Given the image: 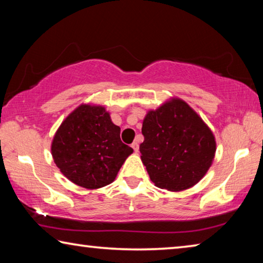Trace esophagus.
I'll return each instance as SVG.
<instances>
[{"instance_id": "esophagus-1", "label": "esophagus", "mask_w": 263, "mask_h": 263, "mask_svg": "<svg viewBox=\"0 0 263 263\" xmlns=\"http://www.w3.org/2000/svg\"><path fill=\"white\" fill-rule=\"evenodd\" d=\"M131 147H132L133 149H135V152H138V151H139V144H138L137 141H135V142H133V144L131 145Z\"/></svg>"}]
</instances>
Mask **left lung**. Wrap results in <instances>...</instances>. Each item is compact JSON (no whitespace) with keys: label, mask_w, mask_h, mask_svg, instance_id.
Instances as JSON below:
<instances>
[{"label":"left lung","mask_w":263,"mask_h":263,"mask_svg":"<svg viewBox=\"0 0 263 263\" xmlns=\"http://www.w3.org/2000/svg\"><path fill=\"white\" fill-rule=\"evenodd\" d=\"M141 133V161L151 181L161 189L180 191L195 185L215 158L211 130L182 100L174 99L148 111Z\"/></svg>","instance_id":"left-lung-1"}]
</instances>
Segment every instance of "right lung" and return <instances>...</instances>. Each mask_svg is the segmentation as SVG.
<instances>
[{
  "label": "right lung",
  "instance_id": "obj_1",
  "mask_svg": "<svg viewBox=\"0 0 263 263\" xmlns=\"http://www.w3.org/2000/svg\"><path fill=\"white\" fill-rule=\"evenodd\" d=\"M52 157L69 181L87 189L112 182L133 149L122 142L121 127L101 105L82 104L58 128Z\"/></svg>",
  "mask_w": 263,
  "mask_h": 263
}]
</instances>
